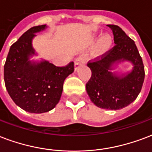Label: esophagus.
<instances>
[{"mask_svg": "<svg viewBox=\"0 0 152 152\" xmlns=\"http://www.w3.org/2000/svg\"><path fill=\"white\" fill-rule=\"evenodd\" d=\"M85 57L84 56H79V57H77L76 59H75V69H78L80 67V66H81L85 64Z\"/></svg>", "mask_w": 152, "mask_h": 152, "instance_id": "1", "label": "esophagus"}]
</instances>
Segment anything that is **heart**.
Returning a JSON list of instances; mask_svg holds the SVG:
<instances>
[{"mask_svg": "<svg viewBox=\"0 0 152 152\" xmlns=\"http://www.w3.org/2000/svg\"><path fill=\"white\" fill-rule=\"evenodd\" d=\"M112 42H113V40L110 35L106 34V35H103L101 37L95 47L94 54L96 56H100L106 52L110 48Z\"/></svg>", "mask_w": 152, "mask_h": 152, "instance_id": "1", "label": "heart"}]
</instances>
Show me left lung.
Returning a JSON list of instances; mask_svg holds the SVG:
<instances>
[{"mask_svg": "<svg viewBox=\"0 0 152 152\" xmlns=\"http://www.w3.org/2000/svg\"><path fill=\"white\" fill-rule=\"evenodd\" d=\"M113 31V48L88 62L92 72L86 84L91 101L102 109L116 110L127 106L137 98L144 81L145 71L142 57L134 40L116 25H108ZM126 59L134 64L133 71L118 78L108 72L115 61Z\"/></svg>", "mask_w": 152, "mask_h": 152, "instance_id": "left-lung-1", "label": "left lung"}]
</instances>
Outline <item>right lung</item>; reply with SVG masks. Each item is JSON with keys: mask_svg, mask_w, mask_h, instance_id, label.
<instances>
[{"mask_svg": "<svg viewBox=\"0 0 152 152\" xmlns=\"http://www.w3.org/2000/svg\"><path fill=\"white\" fill-rule=\"evenodd\" d=\"M46 25L33 26L10 47L4 66V80L8 93L19 107L30 113H41L52 110L59 102L64 81L74 72V62L56 66L48 62L31 64L34 54L31 41L34 33Z\"/></svg>", "mask_w": 152, "mask_h": 152, "instance_id": "1", "label": "right lung"}]
</instances>
